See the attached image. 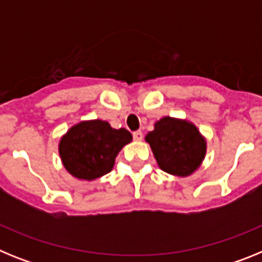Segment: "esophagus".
Returning a JSON list of instances; mask_svg holds the SVG:
<instances>
[{
    "label": "esophagus",
    "instance_id": "1",
    "mask_svg": "<svg viewBox=\"0 0 262 262\" xmlns=\"http://www.w3.org/2000/svg\"><path fill=\"white\" fill-rule=\"evenodd\" d=\"M133 136L136 142H140V140L143 139V133L142 131H135V133H133Z\"/></svg>",
    "mask_w": 262,
    "mask_h": 262
}]
</instances>
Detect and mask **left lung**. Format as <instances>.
Instances as JSON below:
<instances>
[{"label":"left lung","mask_w":262,"mask_h":262,"mask_svg":"<svg viewBox=\"0 0 262 262\" xmlns=\"http://www.w3.org/2000/svg\"><path fill=\"white\" fill-rule=\"evenodd\" d=\"M145 140L164 172L186 177L198 169L206 154V140L187 120L165 117L155 124Z\"/></svg>","instance_id":"8db88e82"}]
</instances>
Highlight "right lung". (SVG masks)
<instances>
[{
    "mask_svg": "<svg viewBox=\"0 0 262 262\" xmlns=\"http://www.w3.org/2000/svg\"><path fill=\"white\" fill-rule=\"evenodd\" d=\"M131 140L127 129L113 128L105 120H88L62 136L59 154L72 176L92 181L111 172L117 155Z\"/></svg>",
    "mask_w": 262,
    "mask_h": 262,
    "instance_id": "right-lung-1",
    "label": "right lung"
}]
</instances>
